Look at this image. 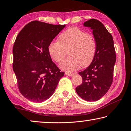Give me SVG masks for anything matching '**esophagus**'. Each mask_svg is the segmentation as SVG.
I'll list each match as a JSON object with an SVG mask.
<instances>
[{"label": "esophagus", "instance_id": "esophagus-1", "mask_svg": "<svg viewBox=\"0 0 131 131\" xmlns=\"http://www.w3.org/2000/svg\"><path fill=\"white\" fill-rule=\"evenodd\" d=\"M65 74L66 75V76H73L74 74L70 73H68V72H66V73H65Z\"/></svg>", "mask_w": 131, "mask_h": 131}]
</instances>
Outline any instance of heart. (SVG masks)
Wrapping results in <instances>:
<instances>
[{
  "label": "heart",
  "mask_w": 131,
  "mask_h": 131,
  "mask_svg": "<svg viewBox=\"0 0 131 131\" xmlns=\"http://www.w3.org/2000/svg\"><path fill=\"white\" fill-rule=\"evenodd\" d=\"M51 57L57 63L65 58L69 51L68 58L59 67L68 73L72 72L81 65L85 67L92 62L96 50L94 37L77 27H71L59 35L58 41H51L48 45Z\"/></svg>",
  "instance_id": "obj_1"
}]
</instances>
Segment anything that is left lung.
Listing matches in <instances>:
<instances>
[{"instance_id":"1","label":"left lung","mask_w":131,"mask_h":131,"mask_svg":"<svg viewBox=\"0 0 131 131\" xmlns=\"http://www.w3.org/2000/svg\"><path fill=\"white\" fill-rule=\"evenodd\" d=\"M83 25L92 30L96 50L90 66L79 73L83 83L76 88V91L84 100L96 101L107 93L112 84L116 51L112 35L101 22L91 19L85 21Z\"/></svg>"}]
</instances>
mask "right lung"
<instances>
[{"instance_id":"1","label":"right lung","mask_w":131,"mask_h":131,"mask_svg":"<svg viewBox=\"0 0 131 131\" xmlns=\"http://www.w3.org/2000/svg\"><path fill=\"white\" fill-rule=\"evenodd\" d=\"M65 27L34 21L17 36L13 68L19 91L28 100L40 103L50 98L64 76L65 73L52 61L48 47Z\"/></svg>"}]
</instances>
